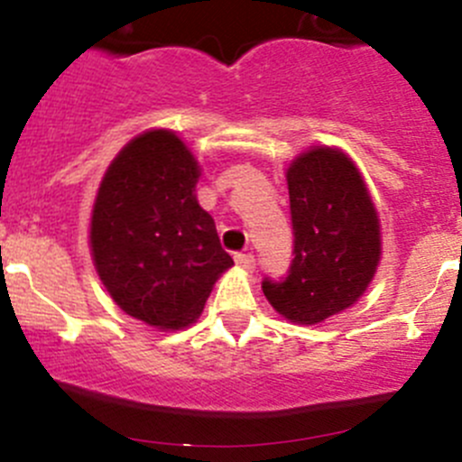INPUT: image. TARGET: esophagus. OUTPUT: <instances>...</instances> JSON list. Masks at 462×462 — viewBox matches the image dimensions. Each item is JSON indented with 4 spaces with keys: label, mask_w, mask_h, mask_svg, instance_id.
Here are the masks:
<instances>
[{
    "label": "esophagus",
    "mask_w": 462,
    "mask_h": 462,
    "mask_svg": "<svg viewBox=\"0 0 462 462\" xmlns=\"http://www.w3.org/2000/svg\"><path fill=\"white\" fill-rule=\"evenodd\" d=\"M235 261H236V265H239V268H244V270H248V273H253L254 270V257L253 254H244V253H236L235 254Z\"/></svg>",
    "instance_id": "esophagus-1"
}]
</instances>
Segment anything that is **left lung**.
<instances>
[{"label":"left lung","mask_w":462,"mask_h":462,"mask_svg":"<svg viewBox=\"0 0 462 462\" xmlns=\"http://www.w3.org/2000/svg\"><path fill=\"white\" fill-rule=\"evenodd\" d=\"M286 179L295 259L286 277H265L261 288L282 318L319 324L365 295L382 253L380 221L365 179L337 149H309Z\"/></svg>","instance_id":"left-lung-1"}]
</instances>
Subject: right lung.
<instances>
[{"instance_id": "obj_1", "label": "right lung", "mask_w": 462, "mask_h": 462, "mask_svg": "<svg viewBox=\"0 0 462 462\" xmlns=\"http://www.w3.org/2000/svg\"><path fill=\"white\" fill-rule=\"evenodd\" d=\"M197 158L167 129L120 149L91 212V254L100 282L127 315L156 328L197 321L218 274L235 261L199 205Z\"/></svg>"}]
</instances>
